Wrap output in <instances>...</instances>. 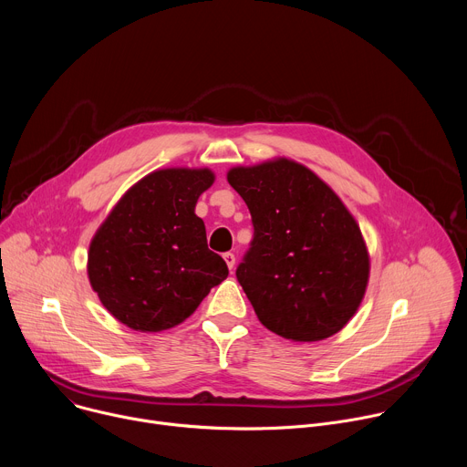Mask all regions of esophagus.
<instances>
[{"instance_id": "1", "label": "esophagus", "mask_w": 467, "mask_h": 467, "mask_svg": "<svg viewBox=\"0 0 467 467\" xmlns=\"http://www.w3.org/2000/svg\"><path fill=\"white\" fill-rule=\"evenodd\" d=\"M223 260H225V264H227V268H229V270H233V268H234L236 256H234L233 253H225V254H223Z\"/></svg>"}]
</instances>
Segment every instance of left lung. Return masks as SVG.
I'll return each mask as SVG.
<instances>
[{"instance_id":"left-lung-1","label":"left lung","mask_w":467,"mask_h":467,"mask_svg":"<svg viewBox=\"0 0 467 467\" xmlns=\"http://www.w3.org/2000/svg\"><path fill=\"white\" fill-rule=\"evenodd\" d=\"M251 220L236 279L260 323L294 342L342 330L369 281V253L342 199L306 166L279 157L227 171Z\"/></svg>"}]
</instances>
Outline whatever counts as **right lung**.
I'll list each match as a JSON object with an SVG mask.
<instances>
[{
    "instance_id": "1",
    "label": "right lung",
    "mask_w": 467,
    "mask_h": 467,
    "mask_svg": "<svg viewBox=\"0 0 467 467\" xmlns=\"http://www.w3.org/2000/svg\"><path fill=\"white\" fill-rule=\"evenodd\" d=\"M214 182L209 168H164L132 184L96 231L88 281L123 325L161 332L182 323L229 275L207 245L199 195Z\"/></svg>"
}]
</instances>
